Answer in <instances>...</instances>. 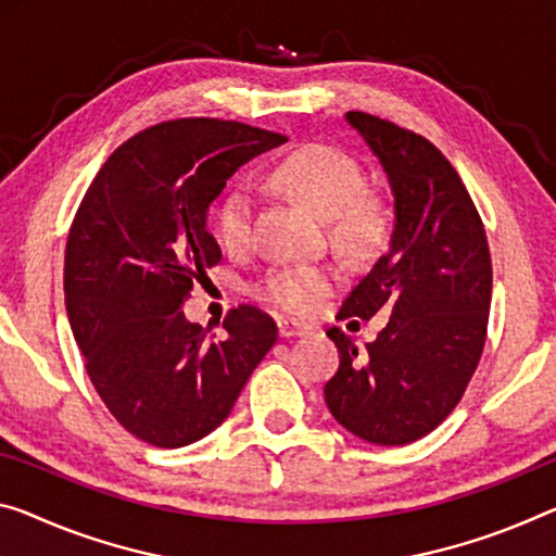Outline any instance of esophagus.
Wrapping results in <instances>:
<instances>
[{
    "mask_svg": "<svg viewBox=\"0 0 556 556\" xmlns=\"http://www.w3.org/2000/svg\"><path fill=\"white\" fill-rule=\"evenodd\" d=\"M278 332H280V338H298V336H307V332H311V328L301 326V323H295V320L280 318L278 320Z\"/></svg>",
    "mask_w": 556,
    "mask_h": 556,
    "instance_id": "obj_1",
    "label": "esophagus"
}]
</instances>
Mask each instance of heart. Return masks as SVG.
I'll use <instances>...</instances> for the list:
<instances>
[{
	"instance_id": "1",
	"label": "heart",
	"mask_w": 556,
	"mask_h": 556,
	"mask_svg": "<svg viewBox=\"0 0 556 556\" xmlns=\"http://www.w3.org/2000/svg\"><path fill=\"white\" fill-rule=\"evenodd\" d=\"M273 189L301 201L303 206L330 218L332 238L350 251H365L378 243L382 213L375 201L363 195V170L345 151L311 143L268 170ZM253 195L243 189L230 191L216 211V238L228 253L249 251L253 241ZM338 270L313 263H280L263 276L258 295L278 311L307 318L320 311Z\"/></svg>"
}]
</instances>
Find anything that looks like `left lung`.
Wrapping results in <instances>:
<instances>
[{"mask_svg": "<svg viewBox=\"0 0 556 556\" xmlns=\"http://www.w3.org/2000/svg\"><path fill=\"white\" fill-rule=\"evenodd\" d=\"M380 159L395 195L390 249L343 301L338 318L392 313L357 348L345 330L326 403L348 432L372 445H407L457 407L480 365L492 301V258L480 213L455 166L425 136L348 111Z\"/></svg>", "mask_w": 556, "mask_h": 556, "instance_id": "left-lung-1", "label": "left lung"}]
</instances>
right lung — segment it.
I'll return each mask as SVG.
<instances>
[{"mask_svg":"<svg viewBox=\"0 0 556 556\" xmlns=\"http://www.w3.org/2000/svg\"><path fill=\"white\" fill-rule=\"evenodd\" d=\"M286 136L208 116L170 118L124 141L72 220L64 295L93 390L153 447H184L226 420L278 326L255 305L224 318V340L181 305L220 263L208 211L226 181Z\"/></svg>","mask_w":556,"mask_h":556,"instance_id":"obj_1","label":"right lung"}]
</instances>
